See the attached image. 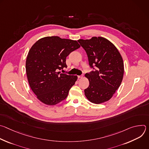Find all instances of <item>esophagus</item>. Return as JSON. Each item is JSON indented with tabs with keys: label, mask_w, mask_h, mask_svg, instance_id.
<instances>
[{
	"label": "esophagus",
	"mask_w": 149,
	"mask_h": 149,
	"mask_svg": "<svg viewBox=\"0 0 149 149\" xmlns=\"http://www.w3.org/2000/svg\"><path fill=\"white\" fill-rule=\"evenodd\" d=\"M83 76H84L83 75H78V79H79V78H81L83 77Z\"/></svg>",
	"instance_id": "obj_1"
}]
</instances>
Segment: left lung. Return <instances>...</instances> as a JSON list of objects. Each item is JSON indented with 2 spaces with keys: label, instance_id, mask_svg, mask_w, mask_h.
<instances>
[{
  "label": "left lung",
  "instance_id": "obj_1",
  "mask_svg": "<svg viewBox=\"0 0 149 149\" xmlns=\"http://www.w3.org/2000/svg\"><path fill=\"white\" fill-rule=\"evenodd\" d=\"M78 42L87 54L90 67L94 70L85 75L90 82L88 87L84 90L85 95L94 104L109 101L123 78L124 63L119 51L103 37L79 39Z\"/></svg>",
  "mask_w": 149,
  "mask_h": 149
}]
</instances>
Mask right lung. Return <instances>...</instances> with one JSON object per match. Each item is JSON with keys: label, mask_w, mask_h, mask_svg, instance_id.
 <instances>
[{"label": "right lung", "mask_w": 149, "mask_h": 149, "mask_svg": "<svg viewBox=\"0 0 149 149\" xmlns=\"http://www.w3.org/2000/svg\"><path fill=\"white\" fill-rule=\"evenodd\" d=\"M79 47L77 40L56 36L42 38L31 47L26 72L31 90L42 102L54 105L67 98L78 77L58 71L67 68V56Z\"/></svg>", "instance_id": "add662e5"}]
</instances>
